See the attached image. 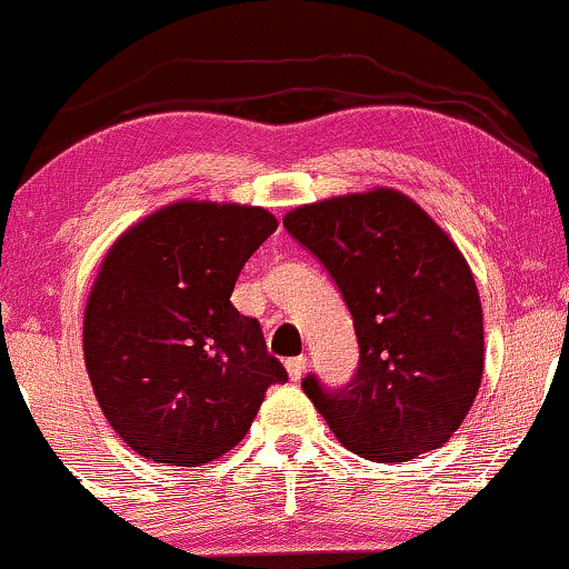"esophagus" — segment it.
<instances>
[{"mask_svg": "<svg viewBox=\"0 0 569 569\" xmlns=\"http://www.w3.org/2000/svg\"><path fill=\"white\" fill-rule=\"evenodd\" d=\"M286 370H289V378L291 380H299L301 376H305V370H307V357L305 355L291 357L289 362H286Z\"/></svg>", "mask_w": 569, "mask_h": 569, "instance_id": "esophagus-1", "label": "esophagus"}]
</instances>
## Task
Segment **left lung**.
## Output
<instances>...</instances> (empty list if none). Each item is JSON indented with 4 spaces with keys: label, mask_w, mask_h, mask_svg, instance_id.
<instances>
[{
    "label": "left lung",
    "mask_w": 569,
    "mask_h": 569,
    "mask_svg": "<svg viewBox=\"0 0 569 569\" xmlns=\"http://www.w3.org/2000/svg\"><path fill=\"white\" fill-rule=\"evenodd\" d=\"M286 231L347 301L359 368L328 391L301 388L338 441L372 462H407L462 426L483 378V307L457 243L417 201L372 189L301 204Z\"/></svg>",
    "instance_id": "1"
}]
</instances>
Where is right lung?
<instances>
[{
  "instance_id": "obj_1",
  "label": "right lung",
  "mask_w": 569,
  "mask_h": 569,
  "mask_svg": "<svg viewBox=\"0 0 569 569\" xmlns=\"http://www.w3.org/2000/svg\"><path fill=\"white\" fill-rule=\"evenodd\" d=\"M278 228L262 207L176 201L112 243L83 312L93 397L114 433L160 465L231 451L286 383L260 322L231 305L236 278Z\"/></svg>"
}]
</instances>
